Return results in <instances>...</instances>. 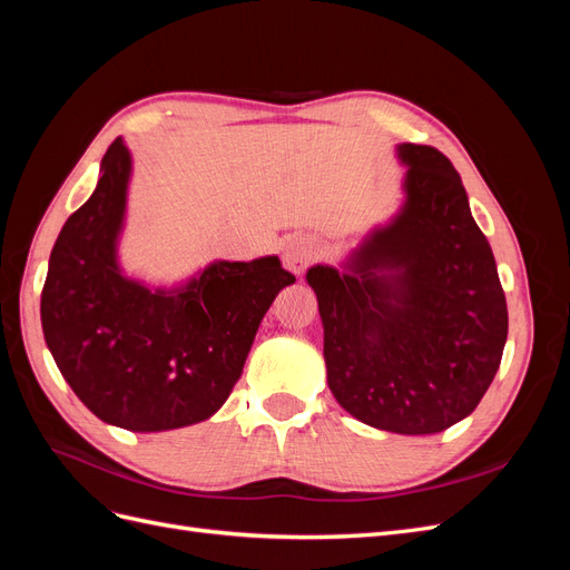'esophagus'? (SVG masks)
<instances>
[{"instance_id":"esophagus-1","label":"esophagus","mask_w":570,"mask_h":570,"mask_svg":"<svg viewBox=\"0 0 570 570\" xmlns=\"http://www.w3.org/2000/svg\"><path fill=\"white\" fill-rule=\"evenodd\" d=\"M318 256V245L314 237L295 235L289 237L283 249V264L292 273H302Z\"/></svg>"}]
</instances>
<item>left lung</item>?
Here are the masks:
<instances>
[{
  "label": "left lung",
  "mask_w": 570,
  "mask_h": 570,
  "mask_svg": "<svg viewBox=\"0 0 570 570\" xmlns=\"http://www.w3.org/2000/svg\"><path fill=\"white\" fill-rule=\"evenodd\" d=\"M404 204L361 243L344 273L314 266L327 387L361 423L433 435L473 413L509 333L494 254L452 161L396 147Z\"/></svg>",
  "instance_id": "obj_1"
}]
</instances>
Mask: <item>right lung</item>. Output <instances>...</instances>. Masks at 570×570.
I'll return each mask as SVG.
<instances>
[{
	"label": "right lung",
	"instance_id": "right-lung-1",
	"mask_svg": "<svg viewBox=\"0 0 570 570\" xmlns=\"http://www.w3.org/2000/svg\"><path fill=\"white\" fill-rule=\"evenodd\" d=\"M130 151L114 140L92 197L49 256L45 342L78 400L105 423L159 433L206 421L228 400L264 314L295 275L278 256L216 262L174 289L120 273Z\"/></svg>",
	"mask_w": 570,
	"mask_h": 570
}]
</instances>
